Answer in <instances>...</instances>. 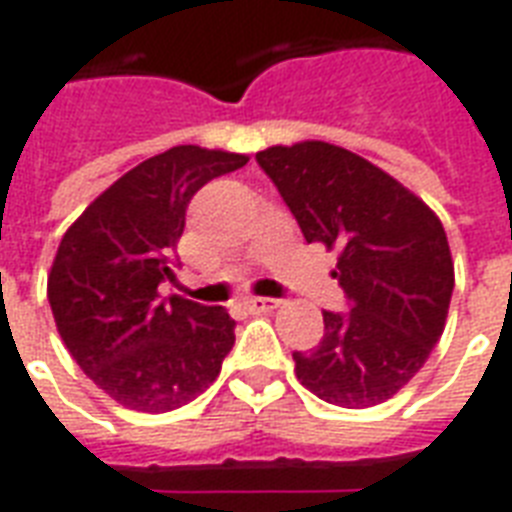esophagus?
<instances>
[{
    "instance_id": "esophagus-1",
    "label": "esophagus",
    "mask_w": 512,
    "mask_h": 512,
    "mask_svg": "<svg viewBox=\"0 0 512 512\" xmlns=\"http://www.w3.org/2000/svg\"><path fill=\"white\" fill-rule=\"evenodd\" d=\"M280 302L278 299H270V297H251L245 299V307L251 310V313H270V310H275Z\"/></svg>"
}]
</instances>
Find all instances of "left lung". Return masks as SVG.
<instances>
[{"label": "left lung", "mask_w": 512, "mask_h": 512, "mask_svg": "<svg viewBox=\"0 0 512 512\" xmlns=\"http://www.w3.org/2000/svg\"><path fill=\"white\" fill-rule=\"evenodd\" d=\"M307 242L340 248L348 313L324 310V337L294 353L297 378L340 407L386 402L440 340L453 261L440 218L388 172L321 140L256 153Z\"/></svg>", "instance_id": "left-lung-1"}]
</instances>
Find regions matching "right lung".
Returning <instances> with one entry per match:
<instances>
[{
    "label": "right lung",
    "instance_id": "obj_1",
    "mask_svg": "<svg viewBox=\"0 0 512 512\" xmlns=\"http://www.w3.org/2000/svg\"><path fill=\"white\" fill-rule=\"evenodd\" d=\"M248 156L178 145L142 161L83 210L61 237L48 275L61 340L118 405L167 413L197 399L234 345L224 307L159 283L175 280V248L191 197Z\"/></svg>",
    "mask_w": 512,
    "mask_h": 512
}]
</instances>
